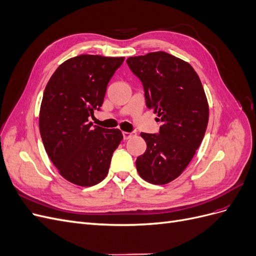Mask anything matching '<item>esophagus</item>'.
Instances as JSON below:
<instances>
[{
	"mask_svg": "<svg viewBox=\"0 0 256 256\" xmlns=\"http://www.w3.org/2000/svg\"><path fill=\"white\" fill-rule=\"evenodd\" d=\"M134 136H136V132H126V131H124V132H122L124 140H128V138H132Z\"/></svg>",
	"mask_w": 256,
	"mask_h": 256,
	"instance_id": "obj_1",
	"label": "esophagus"
}]
</instances>
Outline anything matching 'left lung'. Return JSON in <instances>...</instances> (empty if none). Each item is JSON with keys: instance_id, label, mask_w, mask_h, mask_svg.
I'll use <instances>...</instances> for the list:
<instances>
[{"instance_id": "1", "label": "left lung", "mask_w": 256, "mask_h": 256, "mask_svg": "<svg viewBox=\"0 0 256 256\" xmlns=\"http://www.w3.org/2000/svg\"><path fill=\"white\" fill-rule=\"evenodd\" d=\"M127 64L143 84L146 106L162 122L159 134H141L147 148L136 158V171L146 182L166 184L188 166L205 136L203 85L189 63L164 51L129 58Z\"/></svg>"}]
</instances>
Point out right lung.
<instances>
[{"instance_id":"1","label":"right lung","mask_w":256,"mask_h":256,"mask_svg":"<svg viewBox=\"0 0 256 256\" xmlns=\"http://www.w3.org/2000/svg\"><path fill=\"white\" fill-rule=\"evenodd\" d=\"M125 58L83 54L60 64L44 92L40 112L42 140L52 164L66 180L90 187L104 180L122 134L92 127L108 83Z\"/></svg>"}]
</instances>
